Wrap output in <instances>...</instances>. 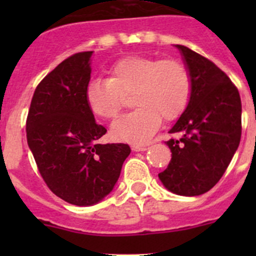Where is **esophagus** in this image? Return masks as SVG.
I'll return each mask as SVG.
<instances>
[{"instance_id":"obj_1","label":"esophagus","mask_w":256,"mask_h":256,"mask_svg":"<svg viewBox=\"0 0 256 256\" xmlns=\"http://www.w3.org/2000/svg\"><path fill=\"white\" fill-rule=\"evenodd\" d=\"M147 148H148V146H146V144H132L134 151H146Z\"/></svg>"}]
</instances>
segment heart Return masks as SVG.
I'll return each mask as SVG.
<instances>
[{
  "mask_svg": "<svg viewBox=\"0 0 256 256\" xmlns=\"http://www.w3.org/2000/svg\"><path fill=\"white\" fill-rule=\"evenodd\" d=\"M109 79H92L85 89L88 106L104 120H115L132 94L134 112L112 125L116 140L144 144L158 128L161 120H177L187 109L192 95V78L187 66L176 59L144 56L120 58L108 70Z\"/></svg>",
  "mask_w": 256,
  "mask_h": 256,
  "instance_id": "b5f03b06",
  "label": "heart"
}]
</instances>
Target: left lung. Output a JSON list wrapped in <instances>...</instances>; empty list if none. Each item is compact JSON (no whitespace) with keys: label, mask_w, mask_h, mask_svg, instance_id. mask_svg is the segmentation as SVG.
Wrapping results in <instances>:
<instances>
[{"label":"left lung","mask_w":256,"mask_h":256,"mask_svg":"<svg viewBox=\"0 0 256 256\" xmlns=\"http://www.w3.org/2000/svg\"><path fill=\"white\" fill-rule=\"evenodd\" d=\"M183 54L192 78V95L166 144L172 158L158 174L164 187L180 196H200L219 182L242 138V100L236 85L212 60L184 46Z\"/></svg>","instance_id":"obj_1"}]
</instances>
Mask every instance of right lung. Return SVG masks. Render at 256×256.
I'll use <instances>...</instances> for the list:
<instances>
[{
  "label": "right lung",
  "instance_id": "obj_1",
  "mask_svg": "<svg viewBox=\"0 0 256 256\" xmlns=\"http://www.w3.org/2000/svg\"><path fill=\"white\" fill-rule=\"evenodd\" d=\"M92 52L68 56L37 85L26 121L27 142L49 190L66 202L92 206L109 194L131 150L98 144L106 128L85 99Z\"/></svg>",
  "mask_w": 256,
  "mask_h": 256
}]
</instances>
